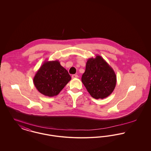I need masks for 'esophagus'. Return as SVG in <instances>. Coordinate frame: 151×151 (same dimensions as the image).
<instances>
[{
	"label": "esophagus",
	"instance_id": "obj_1",
	"mask_svg": "<svg viewBox=\"0 0 151 151\" xmlns=\"http://www.w3.org/2000/svg\"><path fill=\"white\" fill-rule=\"evenodd\" d=\"M78 75L74 74V75H72V79H76V78H78Z\"/></svg>",
	"mask_w": 151,
	"mask_h": 151
}]
</instances>
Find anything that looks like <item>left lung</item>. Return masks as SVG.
<instances>
[{
  "mask_svg": "<svg viewBox=\"0 0 151 151\" xmlns=\"http://www.w3.org/2000/svg\"><path fill=\"white\" fill-rule=\"evenodd\" d=\"M81 81L93 98L103 99L114 90L116 76L113 69L103 58L96 55L94 58L88 59Z\"/></svg>",
  "mask_w": 151,
  "mask_h": 151,
  "instance_id": "left-lung-1",
  "label": "left lung"
}]
</instances>
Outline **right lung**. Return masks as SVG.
<instances>
[{"mask_svg": "<svg viewBox=\"0 0 151 151\" xmlns=\"http://www.w3.org/2000/svg\"><path fill=\"white\" fill-rule=\"evenodd\" d=\"M71 78L58 60L45 61L36 72L33 83L37 89L44 96L58 95Z\"/></svg>", "mask_w": 151, "mask_h": 151, "instance_id": "add662e5", "label": "right lung"}]
</instances>
